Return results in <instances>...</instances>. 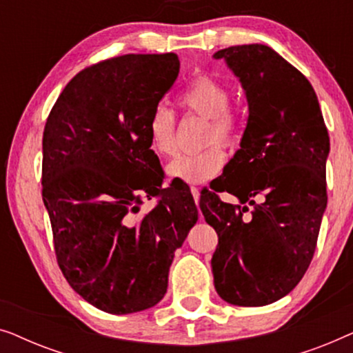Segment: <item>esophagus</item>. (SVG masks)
Masks as SVG:
<instances>
[{
  "label": "esophagus",
  "mask_w": 353,
  "mask_h": 353,
  "mask_svg": "<svg viewBox=\"0 0 353 353\" xmlns=\"http://www.w3.org/2000/svg\"><path fill=\"white\" fill-rule=\"evenodd\" d=\"M191 194H192V197H194V202L197 204V202H199V188H196V186H191Z\"/></svg>",
  "instance_id": "obj_1"
}]
</instances>
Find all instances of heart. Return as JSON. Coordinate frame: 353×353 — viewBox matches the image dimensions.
Masks as SVG:
<instances>
[{
  "mask_svg": "<svg viewBox=\"0 0 353 353\" xmlns=\"http://www.w3.org/2000/svg\"><path fill=\"white\" fill-rule=\"evenodd\" d=\"M181 108L205 119L202 143L209 144L199 152L183 154L172 161L167 173L172 178L192 185H201L215 178L225 165L226 148H234L243 134V120L230 105L231 90L215 77L201 74L192 79L180 98ZM149 149L159 157H170L176 152V119L167 105L152 109L146 123Z\"/></svg>",
  "mask_w": 353,
  "mask_h": 353,
  "instance_id": "heart-1",
  "label": "heart"
}]
</instances>
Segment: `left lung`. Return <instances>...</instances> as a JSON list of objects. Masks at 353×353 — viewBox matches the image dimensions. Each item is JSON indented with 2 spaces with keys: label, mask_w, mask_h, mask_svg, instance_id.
Returning <instances> with one entry per match:
<instances>
[{
  "label": "left lung",
  "mask_w": 353,
  "mask_h": 353,
  "mask_svg": "<svg viewBox=\"0 0 353 353\" xmlns=\"http://www.w3.org/2000/svg\"><path fill=\"white\" fill-rule=\"evenodd\" d=\"M214 57L226 61L249 104L241 149L212 191L201 192L202 214L219 234L214 284L228 303L262 307L291 292L315 254L330 134L310 81L272 48L230 46ZM223 190L254 210L245 216L247 206L223 203L216 194Z\"/></svg>",
  "instance_id": "left-lung-1"
}]
</instances>
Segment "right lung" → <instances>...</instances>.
I'll use <instances>...</instances> for the list:
<instances>
[{
  "mask_svg": "<svg viewBox=\"0 0 353 353\" xmlns=\"http://www.w3.org/2000/svg\"><path fill=\"white\" fill-rule=\"evenodd\" d=\"M180 61L125 54L72 79L43 132L41 196L67 283L99 310L125 315L165 296L168 270L197 221L185 186L162 188L146 123L175 83ZM144 196H159L134 217Z\"/></svg>",
  "mask_w": 353,
  "mask_h": 353,
  "instance_id": "1",
  "label": "right lung"
}]
</instances>
